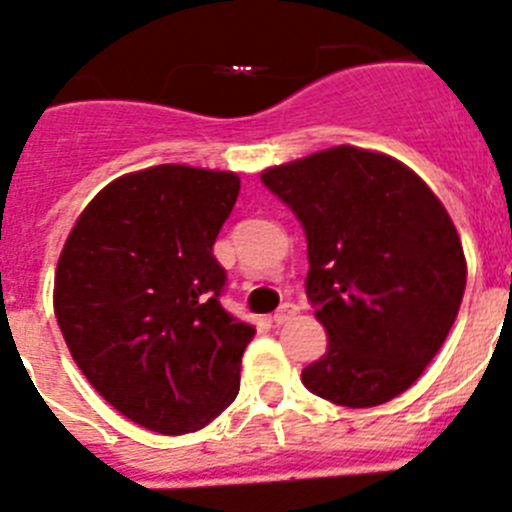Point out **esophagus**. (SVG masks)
<instances>
[{"mask_svg": "<svg viewBox=\"0 0 512 512\" xmlns=\"http://www.w3.org/2000/svg\"><path fill=\"white\" fill-rule=\"evenodd\" d=\"M297 312H299L297 304H294V302H284L274 312V322H276V325H287L289 320H294V317H297Z\"/></svg>", "mask_w": 512, "mask_h": 512, "instance_id": "esophagus-1", "label": "esophagus"}]
</instances>
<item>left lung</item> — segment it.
Returning <instances> with one entry per match:
<instances>
[{
  "label": "left lung",
  "instance_id": "left-lung-1",
  "mask_svg": "<svg viewBox=\"0 0 512 512\" xmlns=\"http://www.w3.org/2000/svg\"><path fill=\"white\" fill-rule=\"evenodd\" d=\"M307 236V297L327 353L302 370L314 396L370 409L403 393L447 340L467 261L452 218L416 172L332 147L261 172Z\"/></svg>",
  "mask_w": 512,
  "mask_h": 512
}]
</instances>
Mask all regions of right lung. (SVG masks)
Masks as SVG:
<instances>
[{
    "mask_svg": "<svg viewBox=\"0 0 512 512\" xmlns=\"http://www.w3.org/2000/svg\"><path fill=\"white\" fill-rule=\"evenodd\" d=\"M233 172L159 164L86 205L55 269V317L75 365L116 411L157 434L203 429L241 388L253 325L220 304L213 243Z\"/></svg>",
    "mask_w": 512,
    "mask_h": 512,
    "instance_id": "add662e5",
    "label": "right lung"
}]
</instances>
